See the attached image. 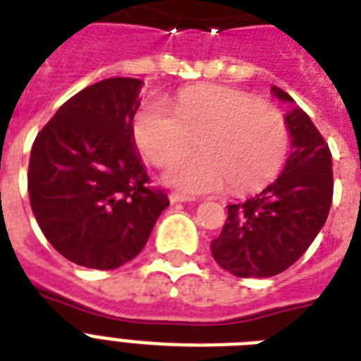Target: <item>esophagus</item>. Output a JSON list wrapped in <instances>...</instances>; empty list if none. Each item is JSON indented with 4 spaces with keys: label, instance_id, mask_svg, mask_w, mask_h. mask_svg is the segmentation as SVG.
I'll use <instances>...</instances> for the list:
<instances>
[{
    "label": "esophagus",
    "instance_id": "obj_1",
    "mask_svg": "<svg viewBox=\"0 0 361 361\" xmlns=\"http://www.w3.org/2000/svg\"><path fill=\"white\" fill-rule=\"evenodd\" d=\"M169 201H171V203H183V201H192V197H188V195H183V194H177V192H171V194H169Z\"/></svg>",
    "mask_w": 361,
    "mask_h": 361
}]
</instances>
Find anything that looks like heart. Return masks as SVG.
<instances>
[{"instance_id":"1","label":"heart","mask_w":361,"mask_h":361,"mask_svg":"<svg viewBox=\"0 0 361 361\" xmlns=\"http://www.w3.org/2000/svg\"><path fill=\"white\" fill-rule=\"evenodd\" d=\"M139 150L154 166H167L189 152L202 154L167 167L166 180L186 194H211L230 184L248 194L279 175L288 156L290 131L281 109L228 86L183 90L169 109L149 102L133 120Z\"/></svg>"}]
</instances>
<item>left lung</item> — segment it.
<instances>
[{"label":"left lung","mask_w":361,"mask_h":361,"mask_svg":"<svg viewBox=\"0 0 361 361\" xmlns=\"http://www.w3.org/2000/svg\"><path fill=\"white\" fill-rule=\"evenodd\" d=\"M273 94L294 99L279 86ZM292 154L284 171L264 192L228 205V220L211 241L214 262L241 279H265L288 269L303 256L328 219L334 197L331 152L309 114H286Z\"/></svg>","instance_id":"left-lung-1"}]
</instances>
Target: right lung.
<instances>
[{"instance_id":"add662e5","label":"right lung","mask_w":361,"mask_h":361,"mask_svg":"<svg viewBox=\"0 0 361 361\" xmlns=\"http://www.w3.org/2000/svg\"><path fill=\"white\" fill-rule=\"evenodd\" d=\"M141 85L114 77L88 86L33 141L27 192L35 220L47 241L82 267L128 264L169 205L133 147Z\"/></svg>"}]
</instances>
